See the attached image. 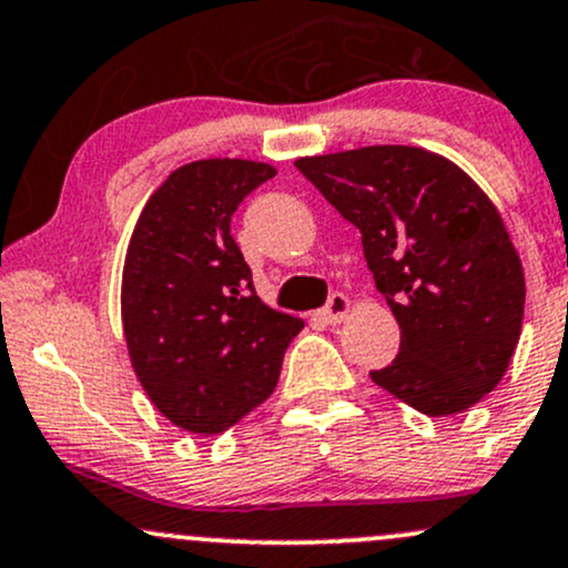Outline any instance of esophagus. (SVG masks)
<instances>
[{
	"label": "esophagus",
	"mask_w": 568,
	"mask_h": 568,
	"mask_svg": "<svg viewBox=\"0 0 568 568\" xmlns=\"http://www.w3.org/2000/svg\"><path fill=\"white\" fill-rule=\"evenodd\" d=\"M351 310H354V302H351L348 296L332 294L329 302H326V307L318 310V318L326 321V324H343V321L351 315Z\"/></svg>",
	"instance_id": "esophagus-1"
}]
</instances>
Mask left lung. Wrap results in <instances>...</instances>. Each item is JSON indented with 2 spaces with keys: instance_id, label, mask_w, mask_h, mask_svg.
<instances>
[{
  "instance_id": "1",
  "label": "left lung",
  "mask_w": 568,
  "mask_h": 568,
  "mask_svg": "<svg viewBox=\"0 0 568 568\" xmlns=\"http://www.w3.org/2000/svg\"><path fill=\"white\" fill-rule=\"evenodd\" d=\"M294 165L362 231L399 324L397 359L373 369V384L427 416L479 403L509 369L525 310L523 261L485 190L422 146H362Z\"/></svg>"
}]
</instances>
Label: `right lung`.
<instances>
[{"mask_svg":"<svg viewBox=\"0 0 568 568\" xmlns=\"http://www.w3.org/2000/svg\"><path fill=\"white\" fill-rule=\"evenodd\" d=\"M274 165L209 158L149 195L122 268V329L135 378L171 425L217 435L274 392L304 321L255 294L231 217Z\"/></svg>","mask_w":568,"mask_h":568,"instance_id":"1","label":"right lung"}]
</instances>
